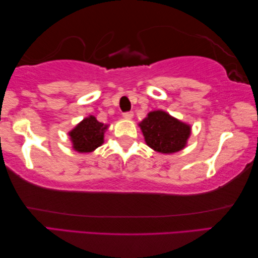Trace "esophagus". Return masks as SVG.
<instances>
[{"label": "esophagus", "mask_w": 258, "mask_h": 258, "mask_svg": "<svg viewBox=\"0 0 258 258\" xmlns=\"http://www.w3.org/2000/svg\"><path fill=\"white\" fill-rule=\"evenodd\" d=\"M134 116V113L133 112H126V113H123V117L125 120H132Z\"/></svg>", "instance_id": "obj_1"}]
</instances>
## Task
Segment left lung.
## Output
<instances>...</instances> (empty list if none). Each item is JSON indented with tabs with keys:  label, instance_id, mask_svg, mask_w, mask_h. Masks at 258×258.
Segmentation results:
<instances>
[{
	"label": "left lung",
	"instance_id": "left-lung-1",
	"mask_svg": "<svg viewBox=\"0 0 258 258\" xmlns=\"http://www.w3.org/2000/svg\"><path fill=\"white\" fill-rule=\"evenodd\" d=\"M146 145L162 154H172L184 149L191 136V125L171 116L162 109L152 111L138 123Z\"/></svg>",
	"mask_w": 258,
	"mask_h": 258
}]
</instances>
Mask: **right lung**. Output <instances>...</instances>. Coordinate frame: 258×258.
I'll return each instance as SVG.
<instances>
[{
    "instance_id": "1",
    "label": "right lung",
    "mask_w": 258,
    "mask_h": 258,
    "mask_svg": "<svg viewBox=\"0 0 258 258\" xmlns=\"http://www.w3.org/2000/svg\"><path fill=\"white\" fill-rule=\"evenodd\" d=\"M107 128L108 124L101 123L94 115L84 117L69 133L72 147L79 153L94 152L103 145L104 134Z\"/></svg>"
}]
</instances>
